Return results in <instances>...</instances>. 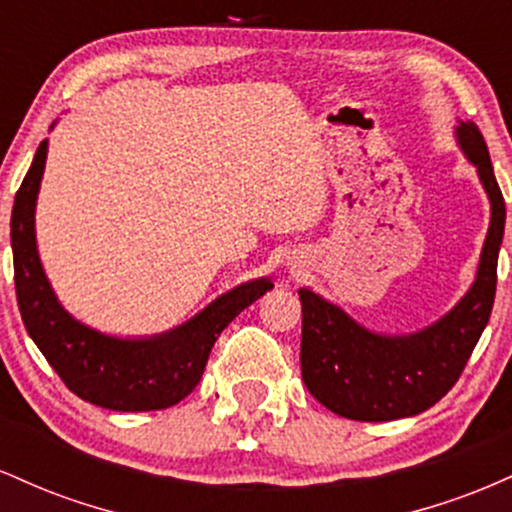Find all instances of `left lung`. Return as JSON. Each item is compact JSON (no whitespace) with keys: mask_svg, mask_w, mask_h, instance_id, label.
Segmentation results:
<instances>
[{"mask_svg":"<svg viewBox=\"0 0 512 512\" xmlns=\"http://www.w3.org/2000/svg\"><path fill=\"white\" fill-rule=\"evenodd\" d=\"M455 137L489 195L491 223L477 279L448 315L426 330L390 337L366 330L310 289H298L303 383L317 402L344 419L395 421L433 407L457 383L491 317L505 202L479 127L460 122Z\"/></svg>","mask_w":512,"mask_h":512,"instance_id":"8db88e82","label":"left lung"}]
</instances>
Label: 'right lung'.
I'll list each match as a JSON object with an SVG mask.
<instances>
[{"label":"right lung","mask_w":512,"mask_h":512,"mask_svg":"<svg viewBox=\"0 0 512 512\" xmlns=\"http://www.w3.org/2000/svg\"><path fill=\"white\" fill-rule=\"evenodd\" d=\"M52 129V127H50ZM48 139H43L11 209L14 284L26 332L64 385L84 402L113 411H156L178 404L202 380L219 334L233 317L274 284L252 279L223 293L202 313L154 337L122 339L69 315L57 301L35 245V202L43 180Z\"/></svg>","instance_id":"add662e5"}]
</instances>
